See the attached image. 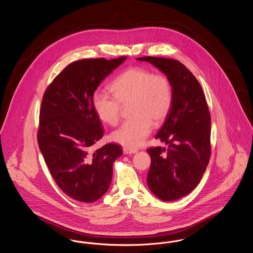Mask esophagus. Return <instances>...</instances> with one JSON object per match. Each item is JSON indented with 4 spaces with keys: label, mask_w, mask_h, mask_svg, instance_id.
I'll use <instances>...</instances> for the list:
<instances>
[{
    "label": "esophagus",
    "mask_w": 253,
    "mask_h": 253,
    "mask_svg": "<svg viewBox=\"0 0 253 253\" xmlns=\"http://www.w3.org/2000/svg\"><path fill=\"white\" fill-rule=\"evenodd\" d=\"M136 152H137V150H135V149H130V148H127V147H124V148H123V154H124V155L135 154Z\"/></svg>",
    "instance_id": "1"
}]
</instances>
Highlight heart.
Listing matches in <instances>:
<instances>
[{"instance_id":"heart-1","label":"heart","mask_w":253,"mask_h":253,"mask_svg":"<svg viewBox=\"0 0 253 253\" xmlns=\"http://www.w3.org/2000/svg\"><path fill=\"white\" fill-rule=\"evenodd\" d=\"M111 88L114 95L101 90L93 94V109L100 121L116 126L120 121L122 105L130 103L132 119L124 121L112 133V138L126 147H138L150 134L153 122H162L170 111V82L163 74H155L142 67H132L120 75Z\"/></svg>"}]
</instances>
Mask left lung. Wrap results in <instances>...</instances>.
I'll return each mask as SVG.
<instances>
[{
    "instance_id": "1",
    "label": "left lung",
    "mask_w": 253,
    "mask_h": 253,
    "mask_svg": "<svg viewBox=\"0 0 253 253\" xmlns=\"http://www.w3.org/2000/svg\"><path fill=\"white\" fill-rule=\"evenodd\" d=\"M168 77L172 104L156 138L168 148L147 150L151 167L147 183L163 201H174L189 194L201 180L211 157V115L204 92L196 78L180 61L142 57Z\"/></svg>"
}]
</instances>
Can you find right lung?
Returning a JSON list of instances; mask_svg holds the SVG:
<instances>
[{"label": "right lung", "instance_id": "1", "mask_svg": "<svg viewBox=\"0 0 253 253\" xmlns=\"http://www.w3.org/2000/svg\"><path fill=\"white\" fill-rule=\"evenodd\" d=\"M126 57L85 59L67 65L46 88L40 110L38 144L51 175L74 200L92 203L107 192L121 146L94 150L103 136L92 96Z\"/></svg>", "mask_w": 253, "mask_h": 253}]
</instances>
